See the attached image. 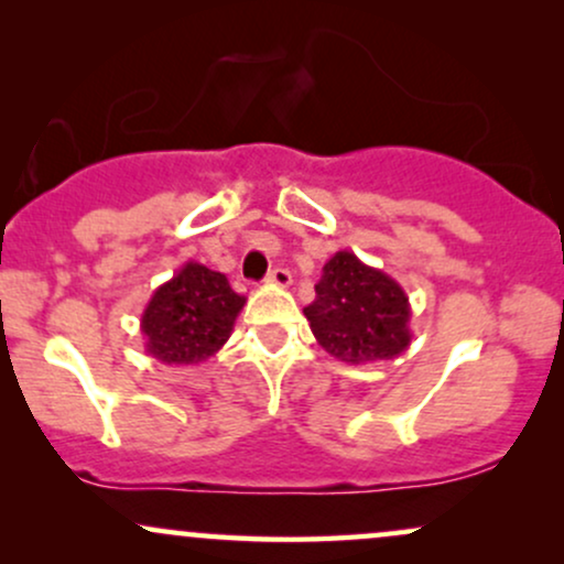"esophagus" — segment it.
<instances>
[{
	"instance_id": "obj_1",
	"label": "esophagus",
	"mask_w": 564,
	"mask_h": 564,
	"mask_svg": "<svg viewBox=\"0 0 564 564\" xmlns=\"http://www.w3.org/2000/svg\"><path fill=\"white\" fill-rule=\"evenodd\" d=\"M264 283H270V286H278V289H286L291 286V273L286 268H275L270 270L268 278H264Z\"/></svg>"
}]
</instances>
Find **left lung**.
<instances>
[{
  "instance_id": "1",
  "label": "left lung",
  "mask_w": 564,
  "mask_h": 564,
  "mask_svg": "<svg viewBox=\"0 0 564 564\" xmlns=\"http://www.w3.org/2000/svg\"><path fill=\"white\" fill-rule=\"evenodd\" d=\"M318 345L349 366L392 360L411 347V302L394 278L336 251L304 307Z\"/></svg>"
}]
</instances>
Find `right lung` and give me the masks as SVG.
<instances>
[{
  "label": "right lung",
  "instance_id": "add662e5",
  "mask_svg": "<svg viewBox=\"0 0 564 564\" xmlns=\"http://www.w3.org/2000/svg\"><path fill=\"white\" fill-rule=\"evenodd\" d=\"M246 300L228 278L200 262H185L153 291L140 318L145 352L166 366H198L230 339Z\"/></svg>",
  "mask_w": 564,
  "mask_h": 564
}]
</instances>
